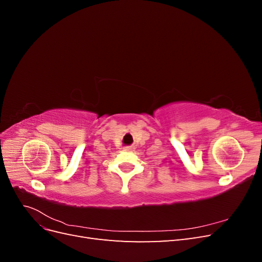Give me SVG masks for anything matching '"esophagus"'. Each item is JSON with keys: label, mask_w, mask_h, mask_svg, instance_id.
<instances>
[{"label": "esophagus", "mask_w": 262, "mask_h": 262, "mask_svg": "<svg viewBox=\"0 0 262 262\" xmlns=\"http://www.w3.org/2000/svg\"><path fill=\"white\" fill-rule=\"evenodd\" d=\"M133 148H134L133 146H124V147H123L124 150H133Z\"/></svg>", "instance_id": "obj_1"}]
</instances>
